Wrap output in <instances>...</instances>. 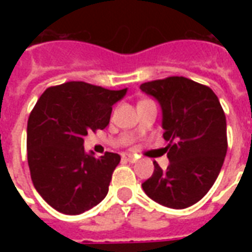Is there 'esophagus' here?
<instances>
[{"mask_svg":"<svg viewBox=\"0 0 252 252\" xmlns=\"http://www.w3.org/2000/svg\"><path fill=\"white\" fill-rule=\"evenodd\" d=\"M123 159L126 160V162H131V163H133V162H136L137 160L136 157H133L131 154H124V155H123Z\"/></svg>","mask_w":252,"mask_h":252,"instance_id":"esophagus-1","label":"esophagus"}]
</instances>
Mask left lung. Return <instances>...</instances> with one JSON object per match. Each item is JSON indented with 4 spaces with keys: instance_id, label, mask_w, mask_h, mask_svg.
<instances>
[{
    "instance_id": "obj_1",
    "label": "left lung",
    "mask_w": 252,
    "mask_h": 252,
    "mask_svg": "<svg viewBox=\"0 0 252 252\" xmlns=\"http://www.w3.org/2000/svg\"><path fill=\"white\" fill-rule=\"evenodd\" d=\"M162 108L163 137L170 164L154 162L146 194L174 209L191 206L209 191L227 154V121L211 88L185 77H169L140 85Z\"/></svg>"
}]
</instances>
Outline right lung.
Wrapping results in <instances>:
<instances>
[{
  "label": "right lung",
  "mask_w": 252,
  "mask_h": 252,
  "mask_svg": "<svg viewBox=\"0 0 252 252\" xmlns=\"http://www.w3.org/2000/svg\"><path fill=\"white\" fill-rule=\"evenodd\" d=\"M126 93L72 81L37 99L27 126L28 166L37 193L58 212L81 215L108 194L120 155L86 154L83 137L109 124L112 106Z\"/></svg>",
  "instance_id": "1"
}]
</instances>
